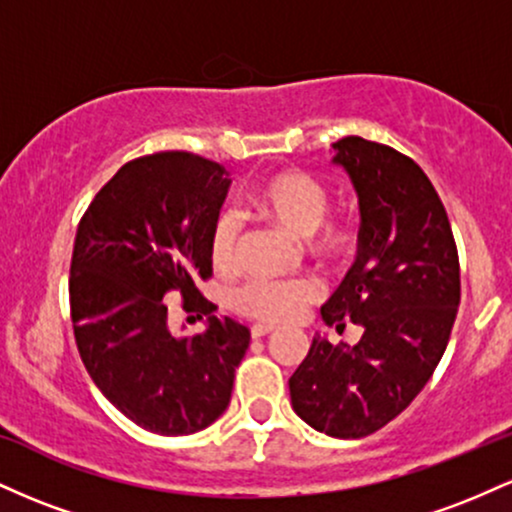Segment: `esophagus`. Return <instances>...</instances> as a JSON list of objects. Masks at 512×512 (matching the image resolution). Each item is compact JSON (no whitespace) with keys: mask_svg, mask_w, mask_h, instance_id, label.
I'll use <instances>...</instances> for the list:
<instances>
[{"mask_svg":"<svg viewBox=\"0 0 512 512\" xmlns=\"http://www.w3.org/2000/svg\"><path fill=\"white\" fill-rule=\"evenodd\" d=\"M276 327L274 325H252V339H262V337H269V334H274Z\"/></svg>","mask_w":512,"mask_h":512,"instance_id":"1","label":"esophagus"}]
</instances>
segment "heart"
Listing matches in <instances>:
<instances>
[{"instance_id":"1","label":"heart","mask_w":512,"mask_h":512,"mask_svg":"<svg viewBox=\"0 0 512 512\" xmlns=\"http://www.w3.org/2000/svg\"><path fill=\"white\" fill-rule=\"evenodd\" d=\"M248 204L257 214L296 238H308L317 260L342 267L356 255L358 226L351 219L325 221L330 195L325 185L303 170H279L267 175L250 190ZM243 221L236 211H221L209 231V260L216 272H233L238 264V245ZM322 298V286L313 279H252L236 291L238 313L262 322H293L308 305Z\"/></svg>"}]
</instances>
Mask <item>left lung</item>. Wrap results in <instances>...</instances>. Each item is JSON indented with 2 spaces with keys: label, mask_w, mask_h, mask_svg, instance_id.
Returning a JSON list of instances; mask_svg holds the SVG:
<instances>
[{
  "label": "left lung",
  "mask_w": 512,
  "mask_h": 512,
  "mask_svg": "<svg viewBox=\"0 0 512 512\" xmlns=\"http://www.w3.org/2000/svg\"><path fill=\"white\" fill-rule=\"evenodd\" d=\"M332 163L358 197L356 262L322 305L342 332L363 327L356 346L313 339L291 375L293 411L332 438L380 431L414 402L448 346L460 308V260L436 187L392 146L344 137Z\"/></svg>",
  "instance_id": "8db88e82"
}]
</instances>
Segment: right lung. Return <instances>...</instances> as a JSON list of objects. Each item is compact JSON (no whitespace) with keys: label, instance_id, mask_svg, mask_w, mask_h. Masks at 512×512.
<instances>
[{"label":"right lung","instance_id":"right-lung-1","mask_svg":"<svg viewBox=\"0 0 512 512\" xmlns=\"http://www.w3.org/2000/svg\"><path fill=\"white\" fill-rule=\"evenodd\" d=\"M221 163L187 151L134 158L76 228L69 308L81 361L129 421L161 436L202 431L231 402L250 330L197 289L211 276L209 231L226 199ZM180 290L208 330L175 338L162 296Z\"/></svg>","mask_w":512,"mask_h":512}]
</instances>
